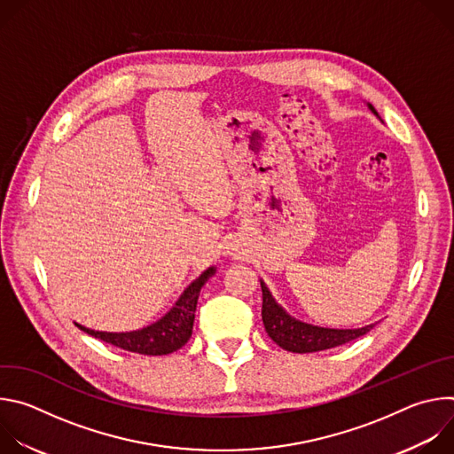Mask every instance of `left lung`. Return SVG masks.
<instances>
[{"label": "left lung", "instance_id": "8db88e82", "mask_svg": "<svg viewBox=\"0 0 454 454\" xmlns=\"http://www.w3.org/2000/svg\"><path fill=\"white\" fill-rule=\"evenodd\" d=\"M368 109L380 120L379 113L368 104ZM262 287V321L268 336L284 350L294 354H309L334 348L345 345L352 340H357L373 329V323L361 329H327L310 325V323L300 321L293 317L271 294L264 280H261Z\"/></svg>", "mask_w": 454, "mask_h": 454}]
</instances>
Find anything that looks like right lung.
I'll list each match as a JSON object with an SVG mask.
<instances>
[{"instance_id": "add662e5", "label": "right lung", "mask_w": 454, "mask_h": 454, "mask_svg": "<svg viewBox=\"0 0 454 454\" xmlns=\"http://www.w3.org/2000/svg\"><path fill=\"white\" fill-rule=\"evenodd\" d=\"M215 266H210L207 271H203L181 293L177 301L170 307V310L165 316H161L158 321L151 323V325L144 329L129 333H104L88 329L81 325V323H75V325L86 334L102 340L113 347H118L121 350L137 352L144 356H167L170 352L179 350L190 340L201 287L208 282V278L215 275Z\"/></svg>"}]
</instances>
